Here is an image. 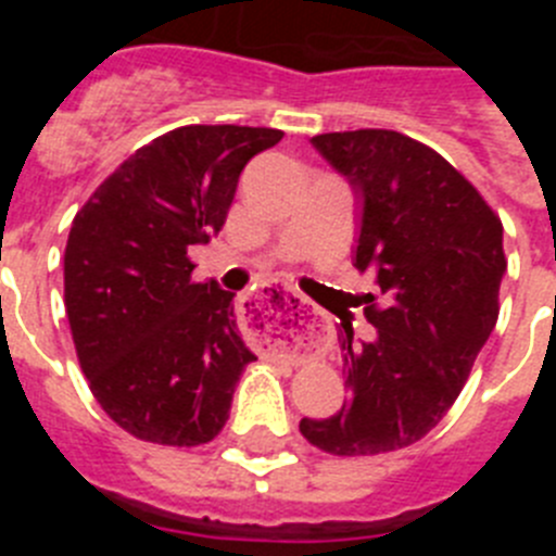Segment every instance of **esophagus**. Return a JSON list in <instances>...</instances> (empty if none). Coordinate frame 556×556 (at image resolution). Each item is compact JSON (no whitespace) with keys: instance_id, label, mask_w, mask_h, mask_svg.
Wrapping results in <instances>:
<instances>
[{"instance_id":"34e87169","label":"esophagus","mask_w":556,"mask_h":556,"mask_svg":"<svg viewBox=\"0 0 556 556\" xmlns=\"http://www.w3.org/2000/svg\"><path fill=\"white\" fill-rule=\"evenodd\" d=\"M250 323L264 337L292 339L301 331H320L326 314L289 289L287 283H267L250 298Z\"/></svg>"}]
</instances>
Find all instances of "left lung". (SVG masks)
Here are the masks:
<instances>
[{"label":"left lung","instance_id":"1","mask_svg":"<svg viewBox=\"0 0 556 556\" xmlns=\"http://www.w3.org/2000/svg\"><path fill=\"white\" fill-rule=\"evenodd\" d=\"M314 150L358 200L353 264L370 269L372 339L342 323L351 401L301 434L333 456L406 448L454 406L498 320L504 228L479 191L431 147L395 130L323 132Z\"/></svg>","mask_w":556,"mask_h":556}]
</instances>
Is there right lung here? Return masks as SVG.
I'll return each instance as SVG.
<instances>
[{
    "instance_id": "add662e5",
    "label": "right lung",
    "mask_w": 556,
    "mask_h": 556,
    "mask_svg": "<svg viewBox=\"0 0 556 556\" xmlns=\"http://www.w3.org/2000/svg\"><path fill=\"white\" fill-rule=\"evenodd\" d=\"M273 127L186 125L136 150L77 211L63 298L97 404L127 434L191 448L223 431L255 353L233 292L191 281V244L219 233L248 161Z\"/></svg>"
}]
</instances>
